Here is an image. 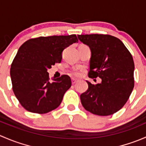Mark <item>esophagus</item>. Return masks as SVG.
I'll list each match as a JSON object with an SVG mask.
<instances>
[{
    "mask_svg": "<svg viewBox=\"0 0 146 146\" xmlns=\"http://www.w3.org/2000/svg\"><path fill=\"white\" fill-rule=\"evenodd\" d=\"M71 82H72V84H73V85H74V84H76V82H78V80H75V79H72Z\"/></svg>",
    "mask_w": 146,
    "mask_h": 146,
    "instance_id": "esophagus-1",
    "label": "esophagus"
}]
</instances>
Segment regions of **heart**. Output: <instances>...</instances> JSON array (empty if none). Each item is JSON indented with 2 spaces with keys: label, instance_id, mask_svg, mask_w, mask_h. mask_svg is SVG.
Here are the masks:
<instances>
[{
  "label": "heart",
  "instance_id": "1",
  "mask_svg": "<svg viewBox=\"0 0 146 146\" xmlns=\"http://www.w3.org/2000/svg\"><path fill=\"white\" fill-rule=\"evenodd\" d=\"M80 74H81V70L77 68H74L70 71V75L73 77H79Z\"/></svg>",
  "mask_w": 146,
  "mask_h": 146
}]
</instances>
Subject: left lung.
<instances>
[{
  "mask_svg": "<svg viewBox=\"0 0 146 146\" xmlns=\"http://www.w3.org/2000/svg\"><path fill=\"white\" fill-rule=\"evenodd\" d=\"M78 39L91 50V78L99 77L102 82L92 85L80 95L87 111L99 116L114 114L123 107L134 87V62L123 42L109 35H80Z\"/></svg>",
  "mask_w": 146,
  "mask_h": 146,
  "instance_id": "left-lung-1",
  "label": "left lung"
}]
</instances>
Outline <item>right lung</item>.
Here are the masks:
<instances>
[{"label": "right lung", "instance_id": "right-lung-1", "mask_svg": "<svg viewBox=\"0 0 146 146\" xmlns=\"http://www.w3.org/2000/svg\"><path fill=\"white\" fill-rule=\"evenodd\" d=\"M77 42L76 35L39 36L26 41L19 48L10 77L15 95L26 110L45 114L60 105L71 80L64 75L51 81L47 70L61 63L64 48Z\"/></svg>", "mask_w": 146, "mask_h": 146}]
</instances>
